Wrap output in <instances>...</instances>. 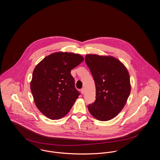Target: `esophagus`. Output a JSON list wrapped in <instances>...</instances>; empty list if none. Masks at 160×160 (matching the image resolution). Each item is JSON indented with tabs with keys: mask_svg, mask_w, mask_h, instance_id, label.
Returning a JSON list of instances; mask_svg holds the SVG:
<instances>
[{
	"mask_svg": "<svg viewBox=\"0 0 160 160\" xmlns=\"http://www.w3.org/2000/svg\"><path fill=\"white\" fill-rule=\"evenodd\" d=\"M81 92L82 94H84V88H81Z\"/></svg>",
	"mask_w": 160,
	"mask_h": 160,
	"instance_id": "obj_1",
	"label": "esophagus"
}]
</instances>
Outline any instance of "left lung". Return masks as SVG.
I'll return each mask as SVG.
<instances>
[{
    "mask_svg": "<svg viewBox=\"0 0 160 160\" xmlns=\"http://www.w3.org/2000/svg\"><path fill=\"white\" fill-rule=\"evenodd\" d=\"M85 61L96 87V100L88 106V109L98 120H111L121 112L130 94L128 71L112 56L87 54Z\"/></svg>",
    "mask_w": 160,
    "mask_h": 160,
    "instance_id": "left-lung-1",
    "label": "left lung"
}]
</instances>
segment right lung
<instances>
[{"label": "right lung", "mask_w": 160, "mask_h": 160, "mask_svg": "<svg viewBox=\"0 0 160 160\" xmlns=\"http://www.w3.org/2000/svg\"><path fill=\"white\" fill-rule=\"evenodd\" d=\"M83 60L78 54L58 52L37 65L30 89L37 108L44 116L56 120L69 112L80 94L70 72Z\"/></svg>", "instance_id": "obj_1"}]
</instances>
